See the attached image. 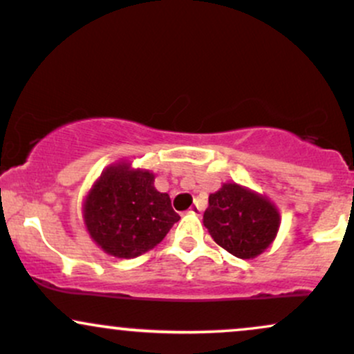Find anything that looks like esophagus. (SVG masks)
<instances>
[{"instance_id": "1", "label": "esophagus", "mask_w": 354, "mask_h": 354, "mask_svg": "<svg viewBox=\"0 0 354 354\" xmlns=\"http://www.w3.org/2000/svg\"><path fill=\"white\" fill-rule=\"evenodd\" d=\"M189 214H200L201 213V206L200 205H193L191 208L188 209Z\"/></svg>"}]
</instances>
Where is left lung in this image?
<instances>
[{
  "label": "left lung",
  "instance_id": "obj_1",
  "mask_svg": "<svg viewBox=\"0 0 354 354\" xmlns=\"http://www.w3.org/2000/svg\"><path fill=\"white\" fill-rule=\"evenodd\" d=\"M208 203L203 225L228 253L253 259L274 241L281 216L265 194L238 183H223L216 193L209 194Z\"/></svg>",
  "mask_w": 354,
  "mask_h": 354
}]
</instances>
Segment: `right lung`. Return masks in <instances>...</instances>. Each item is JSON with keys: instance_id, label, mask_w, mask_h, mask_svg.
<instances>
[{"instance_id": "obj_1", "label": "right lung", "mask_w": 354, "mask_h": 354, "mask_svg": "<svg viewBox=\"0 0 354 354\" xmlns=\"http://www.w3.org/2000/svg\"><path fill=\"white\" fill-rule=\"evenodd\" d=\"M83 219L89 236L104 253L131 259L160 245L180 216L168 193L154 188L149 169L120 161L106 166L88 191Z\"/></svg>"}]
</instances>
